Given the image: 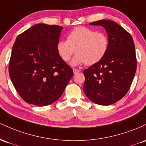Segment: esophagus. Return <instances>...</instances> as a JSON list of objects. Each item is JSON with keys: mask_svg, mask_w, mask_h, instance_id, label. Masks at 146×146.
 I'll use <instances>...</instances> for the list:
<instances>
[{"mask_svg": "<svg viewBox=\"0 0 146 146\" xmlns=\"http://www.w3.org/2000/svg\"><path fill=\"white\" fill-rule=\"evenodd\" d=\"M73 72H74V74H77L78 72H80V70H78V69L73 68Z\"/></svg>", "mask_w": 146, "mask_h": 146, "instance_id": "34e87169", "label": "esophagus"}]
</instances>
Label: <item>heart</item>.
<instances>
[{
  "instance_id": "obj_1",
  "label": "heart",
  "mask_w": 146,
  "mask_h": 146,
  "mask_svg": "<svg viewBox=\"0 0 146 146\" xmlns=\"http://www.w3.org/2000/svg\"><path fill=\"white\" fill-rule=\"evenodd\" d=\"M110 40L104 32H96L86 27L73 29L67 36V40H59L56 50L62 60L68 62L74 54L73 65L86 63L92 65L104 58L109 49Z\"/></svg>"
}]
</instances>
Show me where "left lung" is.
I'll use <instances>...</instances> for the list:
<instances>
[{
  "label": "left lung",
  "instance_id": "8db88e82",
  "mask_svg": "<svg viewBox=\"0 0 146 146\" xmlns=\"http://www.w3.org/2000/svg\"><path fill=\"white\" fill-rule=\"evenodd\" d=\"M90 24L104 27L110 45L102 60L83 71V90L94 104L109 106L121 99L132 85L137 70L135 44L130 34L114 21Z\"/></svg>",
  "mask_w": 146,
  "mask_h": 146
}]
</instances>
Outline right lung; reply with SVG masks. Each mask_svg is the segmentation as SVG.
I'll return each mask as SVG.
<instances>
[{"mask_svg": "<svg viewBox=\"0 0 146 146\" xmlns=\"http://www.w3.org/2000/svg\"><path fill=\"white\" fill-rule=\"evenodd\" d=\"M63 27L37 24L19 34L9 63V76L25 102L45 106L58 100L73 70L56 50Z\"/></svg>", "mask_w": 146, "mask_h": 146, "instance_id": "obj_1", "label": "right lung"}]
</instances>
